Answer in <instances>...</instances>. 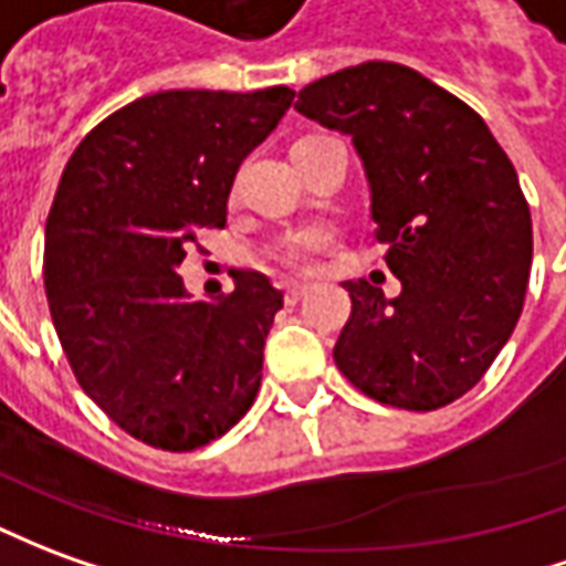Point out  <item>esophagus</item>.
I'll use <instances>...</instances> for the list:
<instances>
[{
	"instance_id": "esophagus-1",
	"label": "esophagus",
	"mask_w": 566,
	"mask_h": 566,
	"mask_svg": "<svg viewBox=\"0 0 566 566\" xmlns=\"http://www.w3.org/2000/svg\"><path fill=\"white\" fill-rule=\"evenodd\" d=\"M282 291H284V300H287V303H296L300 296H303V294H306V291H310V284H303V282H284V284H282Z\"/></svg>"
}]
</instances>
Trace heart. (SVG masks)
<instances>
[{
  "mask_svg": "<svg viewBox=\"0 0 566 566\" xmlns=\"http://www.w3.org/2000/svg\"><path fill=\"white\" fill-rule=\"evenodd\" d=\"M327 244H331V232L324 227L294 229V232H287V235H282L279 242L272 244L270 251H266V260H270L272 266H279V270L303 272L310 270L312 256L324 251Z\"/></svg>",
  "mask_w": 566,
  "mask_h": 566,
  "instance_id": "1",
  "label": "heart"
}]
</instances>
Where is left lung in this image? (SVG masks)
I'll use <instances>...</instances> for the list:
<instances>
[{"label":"left lung","mask_w":566,"mask_h":566,"mask_svg":"<svg viewBox=\"0 0 566 566\" xmlns=\"http://www.w3.org/2000/svg\"><path fill=\"white\" fill-rule=\"evenodd\" d=\"M296 113L349 134L401 294L343 282L334 361L379 405L438 410L488 374L531 279V208L484 118L417 70L367 61L300 91Z\"/></svg>","instance_id":"1"}]
</instances>
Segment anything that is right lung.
<instances>
[{
	"label": "right lung",
	"instance_id": "right-lung-1",
	"mask_svg": "<svg viewBox=\"0 0 566 566\" xmlns=\"http://www.w3.org/2000/svg\"><path fill=\"white\" fill-rule=\"evenodd\" d=\"M294 91H159L106 116L63 168L45 223V291L78 386L149 448L196 450L254 405L282 291L254 270L217 303L177 275L227 223L244 156Z\"/></svg>",
	"mask_w": 566,
	"mask_h": 566
}]
</instances>
